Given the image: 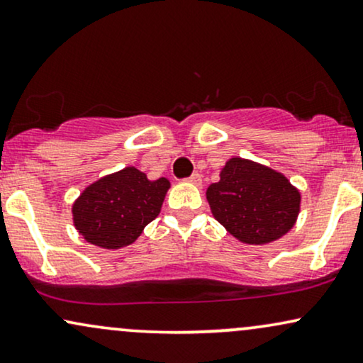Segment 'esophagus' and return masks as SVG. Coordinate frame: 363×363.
<instances>
[{
  "label": "esophagus",
  "instance_id": "esophagus-1",
  "mask_svg": "<svg viewBox=\"0 0 363 363\" xmlns=\"http://www.w3.org/2000/svg\"><path fill=\"white\" fill-rule=\"evenodd\" d=\"M186 182L194 183V185H200V182H202V177H200V173H194L190 178H186Z\"/></svg>",
  "mask_w": 363,
  "mask_h": 363
}]
</instances>
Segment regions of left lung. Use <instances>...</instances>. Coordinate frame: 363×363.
<instances>
[{
	"label": "left lung",
	"instance_id": "1",
	"mask_svg": "<svg viewBox=\"0 0 363 363\" xmlns=\"http://www.w3.org/2000/svg\"><path fill=\"white\" fill-rule=\"evenodd\" d=\"M207 200L213 217L245 244H267L296 222L299 191L284 174L254 161L230 158Z\"/></svg>",
	"mask_w": 363,
	"mask_h": 363
}]
</instances>
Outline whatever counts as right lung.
Masks as SVG:
<instances>
[{
  "instance_id": "add662e5",
  "label": "right lung",
  "mask_w": 363,
  "mask_h": 363,
  "mask_svg": "<svg viewBox=\"0 0 363 363\" xmlns=\"http://www.w3.org/2000/svg\"><path fill=\"white\" fill-rule=\"evenodd\" d=\"M168 189L167 178L151 182L134 167L107 174L87 186L74 203L75 229L87 242L104 249L133 244L158 217Z\"/></svg>"
}]
</instances>
